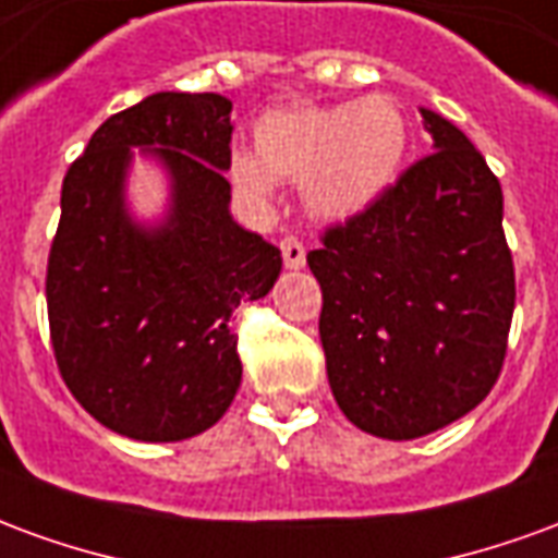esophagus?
<instances>
[{
    "label": "esophagus",
    "mask_w": 558,
    "mask_h": 558,
    "mask_svg": "<svg viewBox=\"0 0 558 558\" xmlns=\"http://www.w3.org/2000/svg\"><path fill=\"white\" fill-rule=\"evenodd\" d=\"M280 256H283V266L287 268H302L304 266V244L295 235H283L280 239Z\"/></svg>",
    "instance_id": "obj_1"
}]
</instances>
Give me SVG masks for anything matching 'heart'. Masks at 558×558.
I'll return each instance as SVG.
<instances>
[{"label":"heart","instance_id":"heart-1","mask_svg":"<svg viewBox=\"0 0 558 558\" xmlns=\"http://www.w3.org/2000/svg\"><path fill=\"white\" fill-rule=\"evenodd\" d=\"M256 151H232L230 179L256 206L278 182H302L304 206L323 220H347L395 184L410 148V122L388 95L331 107H280L256 122Z\"/></svg>","mask_w":558,"mask_h":558}]
</instances>
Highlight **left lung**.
Returning a JSON list of instances; mask_svg holds the SVG:
<instances>
[{
	"instance_id": "obj_1",
	"label": "left lung",
	"mask_w": 558,
	"mask_h": 558,
	"mask_svg": "<svg viewBox=\"0 0 558 558\" xmlns=\"http://www.w3.org/2000/svg\"><path fill=\"white\" fill-rule=\"evenodd\" d=\"M421 116L436 151L307 254L331 395L383 439H415L475 410L502 374L514 316L499 179L460 128Z\"/></svg>"
}]
</instances>
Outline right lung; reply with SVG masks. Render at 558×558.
I'll list each match as a JSON object with an SVG mask.
<instances>
[{
  "label": "right lung",
  "instance_id": "obj_1",
  "mask_svg": "<svg viewBox=\"0 0 558 558\" xmlns=\"http://www.w3.org/2000/svg\"><path fill=\"white\" fill-rule=\"evenodd\" d=\"M230 110L215 92H158L110 116L65 172L47 259V316L68 391L104 427L179 442L208 430L242 383L232 311L263 299L280 251L230 218ZM173 179V211H124L130 146Z\"/></svg>",
  "mask_w": 558,
  "mask_h": 558
}]
</instances>
